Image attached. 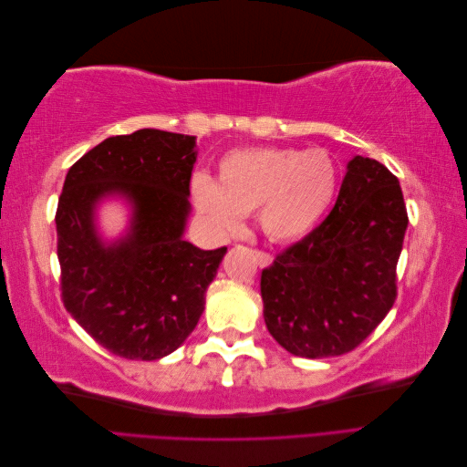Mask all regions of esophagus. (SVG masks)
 Returning a JSON list of instances; mask_svg holds the SVG:
<instances>
[{"label": "esophagus", "mask_w": 467, "mask_h": 467, "mask_svg": "<svg viewBox=\"0 0 467 467\" xmlns=\"http://www.w3.org/2000/svg\"><path fill=\"white\" fill-rule=\"evenodd\" d=\"M255 259H257V265H259V266H268V265L273 263V255H271V253L261 251V249H255Z\"/></svg>", "instance_id": "esophagus-1"}]
</instances>
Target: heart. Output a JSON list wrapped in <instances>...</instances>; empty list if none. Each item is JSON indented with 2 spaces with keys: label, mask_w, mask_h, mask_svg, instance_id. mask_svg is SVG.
I'll return each instance as SVG.
<instances>
[{
  "label": "heart",
  "mask_w": 467,
  "mask_h": 467,
  "mask_svg": "<svg viewBox=\"0 0 467 467\" xmlns=\"http://www.w3.org/2000/svg\"><path fill=\"white\" fill-rule=\"evenodd\" d=\"M338 169L329 153L296 148H249L225 153L218 181L194 175L196 210L218 234H235L257 210L261 230L275 242L312 232L335 201Z\"/></svg>",
  "instance_id": "heart-1"
}]
</instances>
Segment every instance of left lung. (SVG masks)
Masks as SVG:
<instances>
[{"label": "left lung", "mask_w": 467, "mask_h": 467, "mask_svg": "<svg viewBox=\"0 0 467 467\" xmlns=\"http://www.w3.org/2000/svg\"><path fill=\"white\" fill-rule=\"evenodd\" d=\"M407 223L398 177L376 160L352 158L329 216L261 273L276 343L304 358L357 348L398 298Z\"/></svg>", "instance_id": "obj_1"}]
</instances>
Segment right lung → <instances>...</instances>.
<instances>
[{"label":"right lung","mask_w":467,"mask_h":467,"mask_svg":"<svg viewBox=\"0 0 467 467\" xmlns=\"http://www.w3.org/2000/svg\"><path fill=\"white\" fill-rule=\"evenodd\" d=\"M194 136L142 129L110 136L66 175L56 210L64 307L95 341L129 360H158L192 333L228 247L182 239L191 210ZM109 193L133 202L131 232L105 246L94 206Z\"/></svg>","instance_id":"right-lung-1"}]
</instances>
